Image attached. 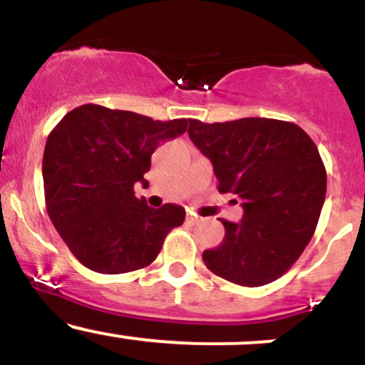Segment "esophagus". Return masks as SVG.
Instances as JSON below:
<instances>
[{
  "label": "esophagus",
  "instance_id": "34e87169",
  "mask_svg": "<svg viewBox=\"0 0 365 365\" xmlns=\"http://www.w3.org/2000/svg\"><path fill=\"white\" fill-rule=\"evenodd\" d=\"M201 217L196 215V213H187V222L189 224H200L201 222Z\"/></svg>",
  "mask_w": 365,
  "mask_h": 365
}]
</instances>
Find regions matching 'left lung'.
<instances>
[{"instance_id":"8db88e82","label":"left lung","mask_w":365,"mask_h":365,"mask_svg":"<svg viewBox=\"0 0 365 365\" xmlns=\"http://www.w3.org/2000/svg\"><path fill=\"white\" fill-rule=\"evenodd\" d=\"M194 145L212 160L219 192L240 200V222L220 220L224 240L203 252L210 272L240 286L284 275L318 226L327 171L314 141L292 121L189 120Z\"/></svg>"}]
</instances>
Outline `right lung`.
<instances>
[{
    "instance_id": "1",
    "label": "right lung",
    "mask_w": 365,
    "mask_h": 365,
    "mask_svg": "<svg viewBox=\"0 0 365 365\" xmlns=\"http://www.w3.org/2000/svg\"><path fill=\"white\" fill-rule=\"evenodd\" d=\"M189 121L84 104L51 130L42 175L51 222L70 252L98 274L145 268L159 256L164 238L182 226L178 205L152 208L135 197L152 153L162 141L187 130Z\"/></svg>"
}]
</instances>
